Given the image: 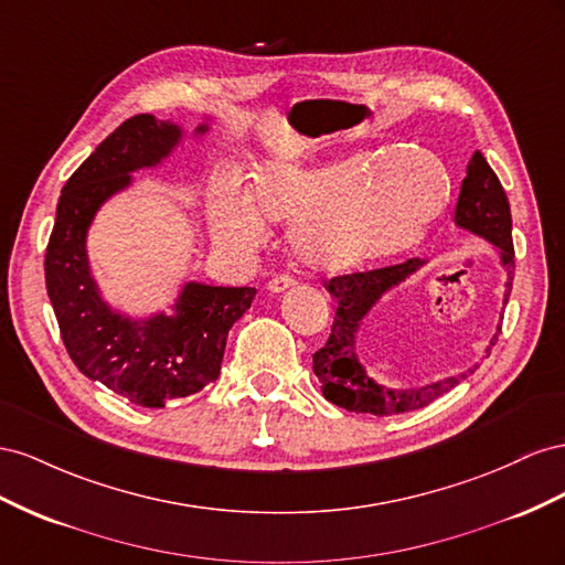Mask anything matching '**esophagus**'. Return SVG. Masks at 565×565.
Listing matches in <instances>:
<instances>
[{
    "mask_svg": "<svg viewBox=\"0 0 565 565\" xmlns=\"http://www.w3.org/2000/svg\"><path fill=\"white\" fill-rule=\"evenodd\" d=\"M296 284V279L291 277V274H279V277H274L269 284H267V288H269V294H284V291H288V288H291Z\"/></svg>",
    "mask_w": 565,
    "mask_h": 565,
    "instance_id": "34e87169",
    "label": "esophagus"
}]
</instances>
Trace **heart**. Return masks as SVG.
I'll return each mask as SVG.
<instances>
[{
    "mask_svg": "<svg viewBox=\"0 0 565 565\" xmlns=\"http://www.w3.org/2000/svg\"><path fill=\"white\" fill-rule=\"evenodd\" d=\"M449 174L426 149L364 153L321 166H263L250 199L222 191L211 227L224 246L253 248L265 221L296 224L294 248L319 274H343L412 248L449 201Z\"/></svg>",
    "mask_w": 565,
    "mask_h": 565,
    "instance_id": "heart-1",
    "label": "heart"
}]
</instances>
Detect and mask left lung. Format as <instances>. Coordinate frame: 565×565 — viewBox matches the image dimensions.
Listing matches in <instances>:
<instances>
[{"label":"left lung","mask_w":565,"mask_h":565,"mask_svg":"<svg viewBox=\"0 0 565 565\" xmlns=\"http://www.w3.org/2000/svg\"><path fill=\"white\" fill-rule=\"evenodd\" d=\"M455 222L459 227L488 238L490 244L499 248V255H502V263L507 267V291H504V305H507L511 294L513 269H515L513 238H511V207H509L507 193L502 189V182H499V177L488 166L486 156L480 151L471 156V163L466 168L459 201L455 207ZM422 265L424 260L409 257L405 263L388 265V267L341 274V277H333L324 284L327 291L335 300V317H333L327 345L319 348L312 354V372L321 383V393H324V397L333 402V405L343 407L348 412L374 414V416H393L402 412L422 409L430 405L433 399L445 395L447 391H452L457 383H461L466 376L473 374L478 369L476 364L473 369H466V372L459 376H449L445 381L424 385V388L391 391L369 379L364 366L360 364L358 352H354V338H358L364 317L374 308V302L388 291V288L405 281L409 274H414ZM497 333H502V324H499ZM494 341L497 335L492 338L490 345H494Z\"/></svg>","instance_id":"1"}]
</instances>
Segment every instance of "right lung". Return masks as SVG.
I'll use <instances>...</instances> for the list:
<instances>
[{"instance_id":"obj_1","label":"right lung","mask_w":565,"mask_h":565,"mask_svg":"<svg viewBox=\"0 0 565 565\" xmlns=\"http://www.w3.org/2000/svg\"><path fill=\"white\" fill-rule=\"evenodd\" d=\"M180 137V127L151 113L116 127L63 186L44 255L46 294L75 366L149 409L199 393L220 376L230 329L255 298L250 286L186 284L174 317L132 321L113 312L96 291L85 250L96 211L130 184V172L160 163Z\"/></svg>"}]
</instances>
